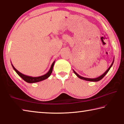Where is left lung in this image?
Wrapping results in <instances>:
<instances>
[{"instance_id":"8db88e82","label":"left lung","mask_w":124,"mask_h":124,"mask_svg":"<svg viewBox=\"0 0 124 124\" xmlns=\"http://www.w3.org/2000/svg\"><path fill=\"white\" fill-rule=\"evenodd\" d=\"M113 62H114V59H113V62H112V64H111V65L110 66V67H109L107 69V70H106V71L105 72H104V73L103 74H102L100 76H99V77H97V78H86V77H82V76H80V75H79L76 72H75L74 70H73V71H74V72L75 73V74L76 75V76H77V77H78V78H79L80 79H83V80H85V81H91V82H98V81H100V80H101V79H102V78H103V77L105 76L106 74L108 73V71H109V70H110V68H111V67L112 66Z\"/></svg>"}]
</instances>
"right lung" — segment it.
Returning a JSON list of instances; mask_svg holds the SVG:
<instances>
[{
	"label": "right lung",
	"mask_w": 124,
	"mask_h": 124,
	"mask_svg": "<svg viewBox=\"0 0 124 124\" xmlns=\"http://www.w3.org/2000/svg\"><path fill=\"white\" fill-rule=\"evenodd\" d=\"M55 62V61L53 62L52 65H51V67H50L49 70L48 71L47 73H46L45 75H42V76H39V77L30 76H27V75H26L22 74L20 72H19L18 70H16L15 68H14L13 64H12V63H11V64H12V67H13V69L15 70V71L16 72L17 74H18L19 76L21 77V78L24 80V81H26V82H27V83H36V82H39L43 81V80L47 79L50 76V75H51V74H52V71H53V67H54Z\"/></svg>",
	"instance_id": "right-lung-1"
}]
</instances>
